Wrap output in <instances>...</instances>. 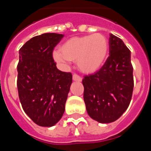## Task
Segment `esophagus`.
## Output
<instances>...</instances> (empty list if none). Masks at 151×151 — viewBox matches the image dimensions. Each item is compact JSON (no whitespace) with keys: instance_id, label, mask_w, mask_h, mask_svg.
I'll list each match as a JSON object with an SVG mask.
<instances>
[{"instance_id":"34e87169","label":"esophagus","mask_w":151,"mask_h":151,"mask_svg":"<svg viewBox=\"0 0 151 151\" xmlns=\"http://www.w3.org/2000/svg\"><path fill=\"white\" fill-rule=\"evenodd\" d=\"M73 81H76V82H82V78H81L80 76H78V75L75 74V75H73Z\"/></svg>"}]
</instances>
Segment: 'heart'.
<instances>
[{"instance_id":"heart-1","label":"heart","mask_w":151,"mask_h":151,"mask_svg":"<svg viewBox=\"0 0 151 151\" xmlns=\"http://www.w3.org/2000/svg\"><path fill=\"white\" fill-rule=\"evenodd\" d=\"M109 49L107 39L100 33L73 37L64 42L59 50L54 52L57 62L77 63L82 73L91 74L99 70L106 60Z\"/></svg>"}]
</instances>
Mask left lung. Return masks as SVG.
Segmentation results:
<instances>
[{"label":"left lung","instance_id":"obj_1","mask_svg":"<svg viewBox=\"0 0 151 151\" xmlns=\"http://www.w3.org/2000/svg\"><path fill=\"white\" fill-rule=\"evenodd\" d=\"M110 56L99 71L82 80L88 114L101 123L117 120L129 107L134 80L131 51L113 34L109 38Z\"/></svg>","mask_w":151,"mask_h":151}]
</instances>
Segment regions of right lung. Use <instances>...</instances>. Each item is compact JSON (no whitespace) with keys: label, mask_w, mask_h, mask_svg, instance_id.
Here are the masks:
<instances>
[{"label":"right lung","mask_w":151,"mask_h":151,"mask_svg":"<svg viewBox=\"0 0 151 151\" xmlns=\"http://www.w3.org/2000/svg\"><path fill=\"white\" fill-rule=\"evenodd\" d=\"M63 37L44 33L19 50L17 88L23 110L35 124L51 127L60 120L73 82L70 73L57 68L52 53Z\"/></svg>","instance_id":"add662e5"}]
</instances>
